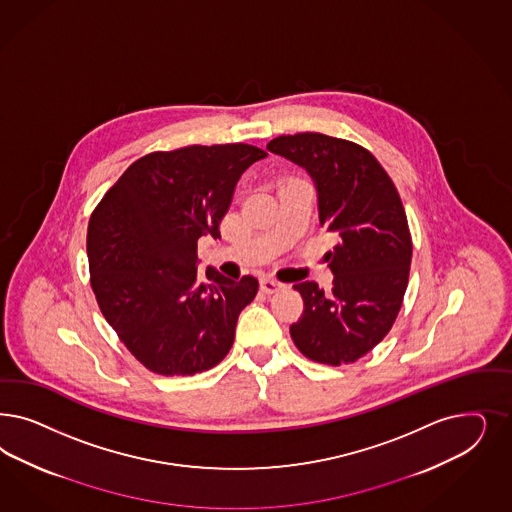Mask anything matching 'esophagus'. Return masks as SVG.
Masks as SVG:
<instances>
[{
    "instance_id": "1",
    "label": "esophagus",
    "mask_w": 512,
    "mask_h": 512,
    "mask_svg": "<svg viewBox=\"0 0 512 512\" xmlns=\"http://www.w3.org/2000/svg\"><path fill=\"white\" fill-rule=\"evenodd\" d=\"M282 288H284V284L275 281V279H271V277H264V279L260 281V290H262L264 294H277V292H281Z\"/></svg>"
}]
</instances>
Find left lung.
<instances>
[{"mask_svg":"<svg viewBox=\"0 0 512 512\" xmlns=\"http://www.w3.org/2000/svg\"><path fill=\"white\" fill-rule=\"evenodd\" d=\"M267 149L307 169L320 226L337 237L326 254L331 292L313 281L294 286L305 305L290 326L294 345L313 362L354 363L392 330L409 284L413 239L397 188L369 150L347 139L296 133Z\"/></svg>","mask_w":512,"mask_h":512,"instance_id":"8db88e82","label":"left lung"}]
</instances>
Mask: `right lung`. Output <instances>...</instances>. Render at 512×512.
I'll return each instance as SVG.
<instances>
[{
    "mask_svg": "<svg viewBox=\"0 0 512 512\" xmlns=\"http://www.w3.org/2000/svg\"><path fill=\"white\" fill-rule=\"evenodd\" d=\"M267 152L190 145L135 160L90 216V284L105 320L152 373L207 371L230 352L258 281L198 269V239H220L235 184Z\"/></svg>",
    "mask_w": 512,
    "mask_h": 512,
    "instance_id": "obj_1",
    "label": "right lung"
}]
</instances>
